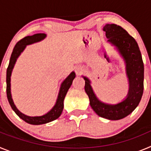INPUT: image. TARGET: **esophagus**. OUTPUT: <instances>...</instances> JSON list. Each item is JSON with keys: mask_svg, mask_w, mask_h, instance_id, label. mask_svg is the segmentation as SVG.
<instances>
[{"mask_svg": "<svg viewBox=\"0 0 151 151\" xmlns=\"http://www.w3.org/2000/svg\"><path fill=\"white\" fill-rule=\"evenodd\" d=\"M82 70H83V69H82V66H76V73L77 75H79L80 73H82Z\"/></svg>", "mask_w": 151, "mask_h": 151, "instance_id": "1", "label": "esophagus"}]
</instances>
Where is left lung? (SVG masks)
Returning <instances> with one entry per match:
<instances>
[{"label":"left lung","instance_id":"obj_1","mask_svg":"<svg viewBox=\"0 0 151 151\" xmlns=\"http://www.w3.org/2000/svg\"><path fill=\"white\" fill-rule=\"evenodd\" d=\"M103 30L106 32L108 42L116 47L125 61L129 92L122 102L116 104H105L95 95L90 80L83 76L85 91L91 106L97 115L110 120H119L132 113L141 101L144 91V63L138 43L123 28L116 24H106Z\"/></svg>","mask_w":151,"mask_h":151}]
</instances>
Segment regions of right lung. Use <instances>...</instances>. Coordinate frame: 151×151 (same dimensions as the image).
<instances>
[{
    "label": "right lung",
    "instance_id": "obj_1",
    "mask_svg": "<svg viewBox=\"0 0 151 151\" xmlns=\"http://www.w3.org/2000/svg\"><path fill=\"white\" fill-rule=\"evenodd\" d=\"M46 36V34L38 33V34H35L32 36H26L19 41H18L14 47L13 52H12L9 66L6 69V96H7L8 101L10 103V106L12 107L13 111L17 113V115L19 118L22 119V120H24L27 123L31 124V125H42V124L52 122V121L57 119V118H59L60 116L62 113L63 110L64 98L66 97L68 90L72 85L73 79L76 77V73L74 72H72L68 76L67 78L62 82L55 105L48 113H47L45 115L41 116H26L21 113L17 109V106L14 104V103H13V99H12L11 91H10V77H11L12 71H13V69L14 67V65L17 62V58L19 57L21 53L25 50L26 45H32V44L41 41V40L45 39Z\"/></svg>",
    "mask_w": 151,
    "mask_h": 151
}]
</instances>
